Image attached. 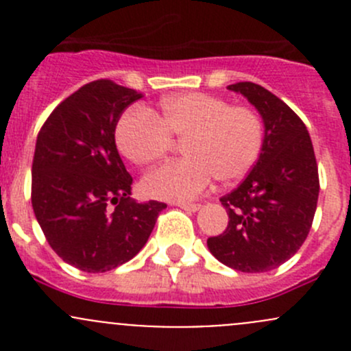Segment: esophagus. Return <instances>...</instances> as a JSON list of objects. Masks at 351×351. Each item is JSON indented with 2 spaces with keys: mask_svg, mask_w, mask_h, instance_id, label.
Returning a JSON list of instances; mask_svg holds the SVG:
<instances>
[{
  "mask_svg": "<svg viewBox=\"0 0 351 351\" xmlns=\"http://www.w3.org/2000/svg\"><path fill=\"white\" fill-rule=\"evenodd\" d=\"M176 207L183 208V210H189V212H197L200 208V204H185V202H178Z\"/></svg>",
  "mask_w": 351,
  "mask_h": 351,
  "instance_id": "obj_1",
  "label": "esophagus"
}]
</instances>
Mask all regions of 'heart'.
<instances>
[{"instance_id": "1", "label": "heart", "mask_w": 351, "mask_h": 351, "mask_svg": "<svg viewBox=\"0 0 351 351\" xmlns=\"http://www.w3.org/2000/svg\"><path fill=\"white\" fill-rule=\"evenodd\" d=\"M171 139H183L186 158L146 175L143 190L159 200L189 202L214 176L232 183L253 168L263 144V123L254 110L192 91L165 98L156 113L141 107L127 110L115 127L117 147L136 166L159 161Z\"/></svg>"}]
</instances>
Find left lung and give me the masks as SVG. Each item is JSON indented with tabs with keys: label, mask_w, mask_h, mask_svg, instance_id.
I'll return each instance as SVG.
<instances>
[{
	"label": "left lung",
	"mask_w": 351,
	"mask_h": 351,
	"mask_svg": "<svg viewBox=\"0 0 351 351\" xmlns=\"http://www.w3.org/2000/svg\"><path fill=\"white\" fill-rule=\"evenodd\" d=\"M228 90L258 110L265 136L250 175L221 198L229 224L207 246L226 267L261 274L292 258L309 234L319 195L316 156L304 122L280 98L250 81Z\"/></svg>",
	"instance_id": "1"
}]
</instances>
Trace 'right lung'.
<instances>
[{
  "mask_svg": "<svg viewBox=\"0 0 351 351\" xmlns=\"http://www.w3.org/2000/svg\"><path fill=\"white\" fill-rule=\"evenodd\" d=\"M139 98L110 80L91 81L56 107L35 144V217L52 250L88 274L132 260L166 208L130 198L132 176L117 151V122Z\"/></svg>",
  "mask_w": 351,
  "mask_h": 351,
  "instance_id": "add662e5",
  "label": "right lung"
}]
</instances>
